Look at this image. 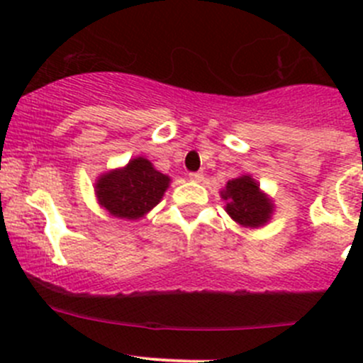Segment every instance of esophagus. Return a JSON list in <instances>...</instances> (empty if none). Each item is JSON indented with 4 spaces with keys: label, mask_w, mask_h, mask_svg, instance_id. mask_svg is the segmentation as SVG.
Segmentation results:
<instances>
[{
    "label": "esophagus",
    "mask_w": 363,
    "mask_h": 363,
    "mask_svg": "<svg viewBox=\"0 0 363 363\" xmlns=\"http://www.w3.org/2000/svg\"><path fill=\"white\" fill-rule=\"evenodd\" d=\"M189 179H191V181L200 182L203 179V174L202 172H189Z\"/></svg>",
    "instance_id": "1"
}]
</instances>
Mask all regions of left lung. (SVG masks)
Listing matches in <instances>:
<instances>
[{"label": "left lung", "instance_id": "8db88e82", "mask_svg": "<svg viewBox=\"0 0 363 363\" xmlns=\"http://www.w3.org/2000/svg\"><path fill=\"white\" fill-rule=\"evenodd\" d=\"M221 196L228 202L226 212L244 226L256 228V226L263 225L272 212L269 199L259 193L258 184L250 175H242V177L230 181Z\"/></svg>", "mask_w": 363, "mask_h": 363}]
</instances>
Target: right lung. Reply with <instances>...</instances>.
Returning a JSON list of instances; mask_svg holds the SVG:
<instances>
[{"instance_id":"1","label":"right lung","mask_w":363,"mask_h":363,"mask_svg":"<svg viewBox=\"0 0 363 363\" xmlns=\"http://www.w3.org/2000/svg\"><path fill=\"white\" fill-rule=\"evenodd\" d=\"M168 182L170 179L155 170L151 161L137 158L123 170L104 175L96 184V195L112 216L137 219L160 202Z\"/></svg>"}]
</instances>
